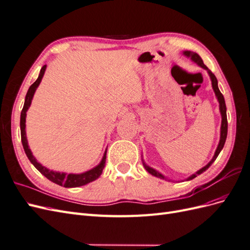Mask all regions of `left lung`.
<instances>
[{"label": "left lung", "mask_w": 250, "mask_h": 250, "mask_svg": "<svg viewBox=\"0 0 250 250\" xmlns=\"http://www.w3.org/2000/svg\"><path fill=\"white\" fill-rule=\"evenodd\" d=\"M183 54H184L185 56L190 58V59L192 60V62H194L195 63H197L199 66L202 67V69H204V70H206V71L208 72V76H209V78H210V81H211V87H213L214 93H215L217 100H218V102H219V109H220L221 118H222V120H221V128H220V141H219L218 147H217V149H216V151H215V154H214L213 158H211V160L209 161V163H208V165H206L203 168H201L200 170H198L196 173L192 174V175H191L190 177H188V178L186 179V180H191V179H193V178H195V177H197L198 175H200V174L203 173L206 170H208L209 166L216 161V158L218 157L219 153L221 152V150H222L223 147H224V144H225V141H226V137H228V117H226V105H225V101H224V97H223V95L221 94L220 89H219V87H218V81H217V78H216L215 75L210 72V70H208V67L206 64L203 63L201 57L197 54V53L192 52V51H184ZM142 161H143V165H144V167H145L146 171H147L148 173H150L151 175H153V176L158 177V178H161V179H166V180L168 179L167 177L164 176L161 172H158V171H156L155 169L151 168L150 166H148L145 162H144V160H142ZM168 180L171 181V179H168Z\"/></svg>", "instance_id": "left-lung-1"}]
</instances>
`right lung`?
Returning a JSON list of instances; mask_svg holds the SVG:
<instances>
[{
	"instance_id": "add662e5",
	"label": "right lung",
	"mask_w": 250,
	"mask_h": 250,
	"mask_svg": "<svg viewBox=\"0 0 250 250\" xmlns=\"http://www.w3.org/2000/svg\"><path fill=\"white\" fill-rule=\"evenodd\" d=\"M46 69H47V65H43L42 67V70H41L40 75H39V78H37L33 84L29 87L27 95H26V98H25L24 107H22L21 112V124H20L21 125V137L22 147H24L25 153H26L27 157L29 158V161L31 162V164L42 174L43 176H46L49 180L52 181V183H54L58 186L64 187V188H77V187L87 185L89 183H92V181L96 180L102 174V171L105 167V161H106L107 148H106V150H105V152L103 154V157H102L101 162L99 163V165H97L96 167H94L93 169H90V170L85 171L83 173H79V174H75V173L67 174L65 172L53 171V170H50V169L46 168L41 163L37 162V160L33 156V154L31 152V149L29 148L27 135H26L27 110L29 109L30 105H31L35 90H36L37 87H39L40 83H41V81L43 77V74H44V72H46Z\"/></svg>"
}]
</instances>
